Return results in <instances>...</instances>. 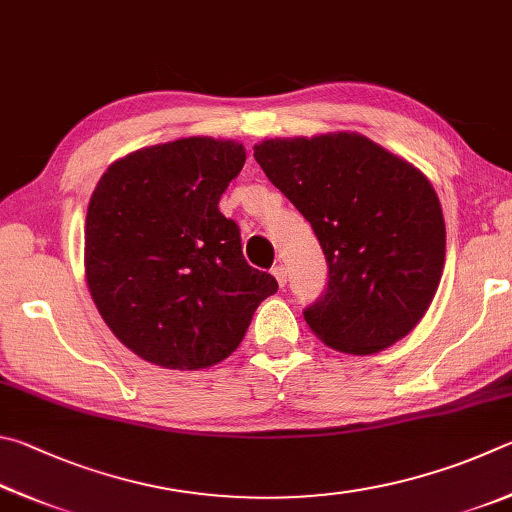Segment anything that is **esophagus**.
<instances>
[{
    "mask_svg": "<svg viewBox=\"0 0 512 512\" xmlns=\"http://www.w3.org/2000/svg\"><path fill=\"white\" fill-rule=\"evenodd\" d=\"M272 276L276 279V283H279V288H285V283H288V272H285L283 265L272 267Z\"/></svg>",
    "mask_w": 512,
    "mask_h": 512,
    "instance_id": "obj_1",
    "label": "esophagus"
}]
</instances>
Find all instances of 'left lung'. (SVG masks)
<instances>
[{
    "label": "left lung",
    "instance_id": "left-lung-1",
    "mask_svg": "<svg viewBox=\"0 0 512 512\" xmlns=\"http://www.w3.org/2000/svg\"><path fill=\"white\" fill-rule=\"evenodd\" d=\"M254 157L324 249L328 288L303 312L312 333L348 355H375L407 337L445 267L432 182L357 132L265 139Z\"/></svg>",
    "mask_w": 512,
    "mask_h": 512
}]
</instances>
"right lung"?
<instances>
[{
	"instance_id": "right-lung-1",
	"label": "right lung",
	"mask_w": 512,
	"mask_h": 512,
	"mask_svg": "<svg viewBox=\"0 0 512 512\" xmlns=\"http://www.w3.org/2000/svg\"><path fill=\"white\" fill-rule=\"evenodd\" d=\"M231 139L186 137L116 159L85 220V281L107 328L150 364L200 371L236 351L279 290L218 209L245 166Z\"/></svg>"
}]
</instances>
